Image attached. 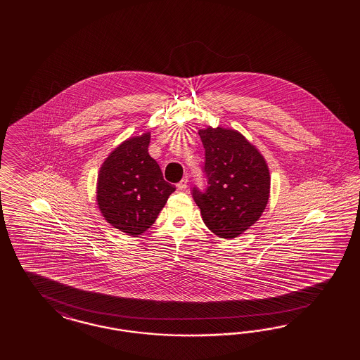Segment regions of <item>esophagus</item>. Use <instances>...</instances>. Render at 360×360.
Instances as JSON below:
<instances>
[{
    "label": "esophagus",
    "mask_w": 360,
    "mask_h": 360,
    "mask_svg": "<svg viewBox=\"0 0 360 360\" xmlns=\"http://www.w3.org/2000/svg\"><path fill=\"white\" fill-rule=\"evenodd\" d=\"M187 185H188V176L185 175V176L181 179V182L176 184V187H178V190H186Z\"/></svg>",
    "instance_id": "obj_1"
}]
</instances>
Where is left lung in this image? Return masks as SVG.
Listing matches in <instances>:
<instances>
[{"mask_svg":"<svg viewBox=\"0 0 360 360\" xmlns=\"http://www.w3.org/2000/svg\"><path fill=\"white\" fill-rule=\"evenodd\" d=\"M205 148L207 187H193L205 224L223 239L241 235L262 217L269 199L271 176L260 152L239 131H199Z\"/></svg>","mask_w":360,"mask_h":360,"instance_id":"left-lung-1","label":"left lung"}]
</instances>
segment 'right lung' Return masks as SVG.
<instances>
[{"instance_id": "obj_1", "label": "right lung", "mask_w": 360, "mask_h": 360, "mask_svg": "<svg viewBox=\"0 0 360 360\" xmlns=\"http://www.w3.org/2000/svg\"><path fill=\"white\" fill-rule=\"evenodd\" d=\"M149 133L122 142L98 172V208L109 224L131 236L152 226L175 191L149 155Z\"/></svg>"}]
</instances>
